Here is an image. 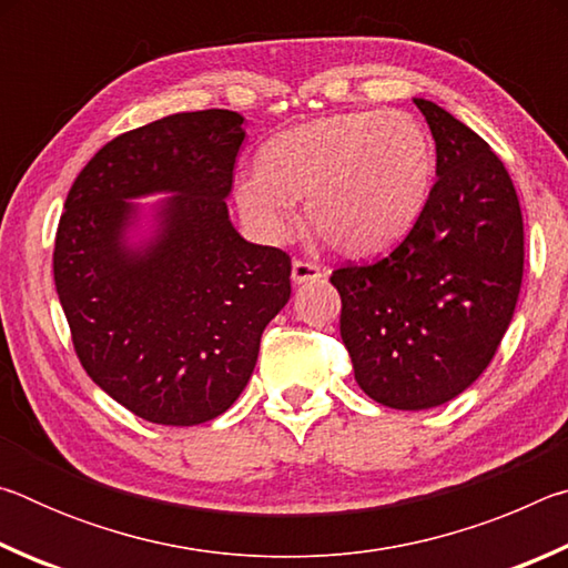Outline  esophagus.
Returning <instances> with one entry per match:
<instances>
[{
	"label": "esophagus",
	"mask_w": 568,
	"mask_h": 568,
	"mask_svg": "<svg viewBox=\"0 0 568 568\" xmlns=\"http://www.w3.org/2000/svg\"><path fill=\"white\" fill-rule=\"evenodd\" d=\"M325 275V271L321 265H315L311 261H293V283L295 285H303V283H311V281H321Z\"/></svg>",
	"instance_id": "obj_1"
}]
</instances>
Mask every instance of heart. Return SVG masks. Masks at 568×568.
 Listing matches in <instances>:
<instances>
[{
	"label": "heart",
	"mask_w": 568,
	"mask_h": 568,
	"mask_svg": "<svg viewBox=\"0 0 568 568\" xmlns=\"http://www.w3.org/2000/svg\"><path fill=\"white\" fill-rule=\"evenodd\" d=\"M436 150L406 112L361 110L273 134L257 170L237 178L235 205L263 240H283L305 200L313 233L343 255L363 257L408 233L428 205Z\"/></svg>",
	"instance_id": "obj_1"
}]
</instances>
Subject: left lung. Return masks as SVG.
I'll use <instances>...</instances> for the list:
<instances>
[{
	"mask_svg": "<svg viewBox=\"0 0 568 568\" xmlns=\"http://www.w3.org/2000/svg\"><path fill=\"white\" fill-rule=\"evenodd\" d=\"M436 140V185L403 243L343 265L341 338L365 396L426 410L464 393L501 345L524 277V217L486 140L416 98Z\"/></svg>",
	"mask_w": 568,
	"mask_h": 568,
	"instance_id": "1",
	"label": "left lung"
}]
</instances>
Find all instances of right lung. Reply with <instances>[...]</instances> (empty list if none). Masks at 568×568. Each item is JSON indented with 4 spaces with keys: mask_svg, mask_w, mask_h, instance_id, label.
<instances>
[{
    "mask_svg": "<svg viewBox=\"0 0 568 568\" xmlns=\"http://www.w3.org/2000/svg\"><path fill=\"white\" fill-rule=\"evenodd\" d=\"M245 140L230 110L180 112L108 142L77 175L54 237V285L74 353L134 416L197 426L253 376L261 335L291 297V257L230 223ZM168 191L156 233L126 243L134 196Z\"/></svg>",
    "mask_w": 568,
    "mask_h": 568,
    "instance_id": "right-lung-1",
    "label": "right lung"
}]
</instances>
